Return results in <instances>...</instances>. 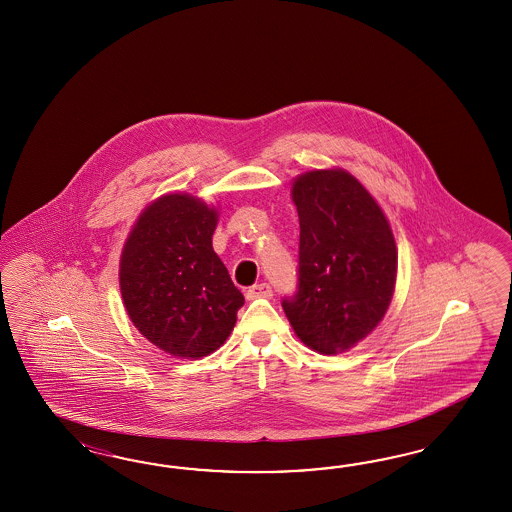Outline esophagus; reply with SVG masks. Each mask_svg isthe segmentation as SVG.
Listing matches in <instances>:
<instances>
[{
	"instance_id": "1",
	"label": "esophagus",
	"mask_w": 512,
	"mask_h": 512,
	"mask_svg": "<svg viewBox=\"0 0 512 512\" xmlns=\"http://www.w3.org/2000/svg\"><path fill=\"white\" fill-rule=\"evenodd\" d=\"M248 300H255V298H272V287L268 283H259V285H253L249 287Z\"/></svg>"
}]
</instances>
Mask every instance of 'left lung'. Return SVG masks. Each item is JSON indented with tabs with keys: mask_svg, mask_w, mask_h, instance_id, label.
Wrapping results in <instances>:
<instances>
[{
	"mask_svg": "<svg viewBox=\"0 0 512 512\" xmlns=\"http://www.w3.org/2000/svg\"><path fill=\"white\" fill-rule=\"evenodd\" d=\"M300 221L298 291L283 311L304 345L338 355L370 336L396 287L398 249L385 212L343 169H315L291 187Z\"/></svg>",
	"mask_w": 512,
	"mask_h": 512,
	"instance_id": "obj_1",
	"label": "left lung"
}]
</instances>
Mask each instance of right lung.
I'll use <instances>...</instances> for the list:
<instances>
[{
	"label": "right lung",
	"mask_w": 512,
	"mask_h": 512,
	"mask_svg": "<svg viewBox=\"0 0 512 512\" xmlns=\"http://www.w3.org/2000/svg\"><path fill=\"white\" fill-rule=\"evenodd\" d=\"M219 212L187 195L150 202L125 240L120 291L140 334L172 357L219 349L236 325L244 295L212 248Z\"/></svg>",
	"instance_id": "obj_1"
}]
</instances>
